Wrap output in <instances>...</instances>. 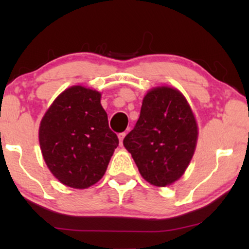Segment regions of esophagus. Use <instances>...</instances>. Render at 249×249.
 <instances>
[{
	"mask_svg": "<svg viewBox=\"0 0 249 249\" xmlns=\"http://www.w3.org/2000/svg\"><path fill=\"white\" fill-rule=\"evenodd\" d=\"M119 142H120V146H122V142H124V138L125 137V134L124 132H122V134H119Z\"/></svg>",
	"mask_w": 249,
	"mask_h": 249,
	"instance_id": "obj_1",
	"label": "esophagus"
}]
</instances>
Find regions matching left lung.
I'll use <instances>...</instances> for the list:
<instances>
[{"mask_svg":"<svg viewBox=\"0 0 249 249\" xmlns=\"http://www.w3.org/2000/svg\"><path fill=\"white\" fill-rule=\"evenodd\" d=\"M198 139V125L179 89L158 86L142 98L141 115L124 145L139 173L156 187L175 183L188 168Z\"/></svg>","mask_w":249,"mask_h":249,"instance_id":"8db88e82","label":"left lung"}]
</instances>
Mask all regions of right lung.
I'll list each match as a JSON object with an SVG mask.
<instances>
[{
  "label": "right lung",
  "instance_id": "obj_1",
  "mask_svg": "<svg viewBox=\"0 0 249 249\" xmlns=\"http://www.w3.org/2000/svg\"><path fill=\"white\" fill-rule=\"evenodd\" d=\"M101 97L100 91L74 85L53 101L40 121L43 159L64 186L85 189L100 181L118 147Z\"/></svg>",
  "mask_w": 249,
  "mask_h": 249
}]
</instances>
